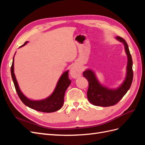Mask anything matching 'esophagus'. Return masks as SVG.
I'll return each instance as SVG.
<instances>
[{
  "label": "esophagus",
  "mask_w": 145,
  "mask_h": 145,
  "mask_svg": "<svg viewBox=\"0 0 145 145\" xmlns=\"http://www.w3.org/2000/svg\"><path fill=\"white\" fill-rule=\"evenodd\" d=\"M70 76L73 78H77V77L81 76V70L79 68H78L77 66L74 65L70 69L69 71Z\"/></svg>",
  "instance_id": "esophagus-1"
}]
</instances>
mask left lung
Returning a JSON list of instances; mask_svg holds the SVG:
<instances>
[{
	"mask_svg": "<svg viewBox=\"0 0 145 145\" xmlns=\"http://www.w3.org/2000/svg\"><path fill=\"white\" fill-rule=\"evenodd\" d=\"M117 40L123 43L126 54L128 57L126 74L124 82L116 89H109L99 82L93 71L88 69L83 72V76L88 81L89 87L87 97L89 102L95 106L107 107L117 103L128 92L133 79V60L130 54L128 45L121 37H116Z\"/></svg>",
	"mask_w": 145,
	"mask_h": 145,
	"instance_id": "left-lung-1",
	"label": "left lung"
}]
</instances>
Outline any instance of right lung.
Masks as SVG:
<instances>
[{"label": "right lung", "instance_id": "add662e5", "mask_svg": "<svg viewBox=\"0 0 145 145\" xmlns=\"http://www.w3.org/2000/svg\"><path fill=\"white\" fill-rule=\"evenodd\" d=\"M28 42H25L23 45H25ZM11 73L12 79L14 83L15 88L17 94H18L20 99L21 100L26 106L40 112H52L58 111L62 107L64 102V95L65 91L71 84V80L68 77V70L64 72L62 75L60 76L58 80L56 88L53 93L51 95L45 99L40 100H33L28 99L26 96L22 93L20 91L18 83L16 80V78L14 72V57H13L12 63L11 67Z\"/></svg>", "mask_w": 145, "mask_h": 145}]
</instances>
